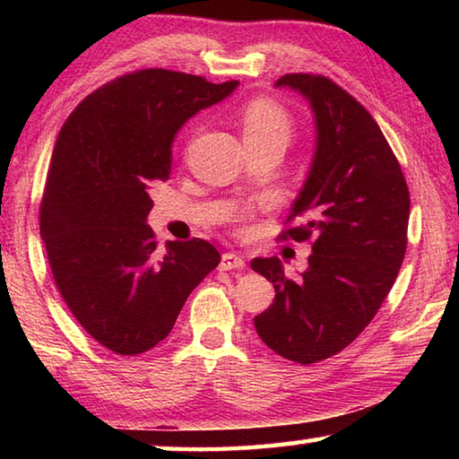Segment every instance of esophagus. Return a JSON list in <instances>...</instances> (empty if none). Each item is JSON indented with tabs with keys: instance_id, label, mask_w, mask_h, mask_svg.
Wrapping results in <instances>:
<instances>
[{
	"instance_id": "obj_1",
	"label": "esophagus",
	"mask_w": 459,
	"mask_h": 459,
	"mask_svg": "<svg viewBox=\"0 0 459 459\" xmlns=\"http://www.w3.org/2000/svg\"><path fill=\"white\" fill-rule=\"evenodd\" d=\"M221 269L222 271H232V269H245V259L237 253H222L221 259Z\"/></svg>"
}]
</instances>
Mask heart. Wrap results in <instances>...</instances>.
<instances>
[{
  "label": "heart",
  "instance_id": "1",
  "mask_svg": "<svg viewBox=\"0 0 459 459\" xmlns=\"http://www.w3.org/2000/svg\"><path fill=\"white\" fill-rule=\"evenodd\" d=\"M293 134L290 113L269 99H257L243 111V137L247 139H279L285 145Z\"/></svg>",
  "mask_w": 459,
  "mask_h": 459
}]
</instances>
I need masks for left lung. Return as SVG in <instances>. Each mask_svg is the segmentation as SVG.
I'll use <instances>...</instances> for the list:
<instances>
[{
  "label": "left lung",
  "mask_w": 459,
  "mask_h": 459,
  "mask_svg": "<svg viewBox=\"0 0 459 459\" xmlns=\"http://www.w3.org/2000/svg\"><path fill=\"white\" fill-rule=\"evenodd\" d=\"M275 87L307 99L316 153L279 238L309 240V267L287 279L277 257L251 267L275 287L255 317L259 338L287 360L314 364L344 351L377 316L407 251L409 188L383 131L352 95L322 74H283Z\"/></svg>",
  "instance_id": "8db88e82"
}]
</instances>
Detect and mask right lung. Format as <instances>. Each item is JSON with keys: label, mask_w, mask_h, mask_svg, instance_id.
<instances>
[{"label": "right lung", "mask_w": 459, "mask_h": 459, "mask_svg": "<svg viewBox=\"0 0 459 459\" xmlns=\"http://www.w3.org/2000/svg\"><path fill=\"white\" fill-rule=\"evenodd\" d=\"M237 87L143 68L84 97L60 129L40 235L65 304L115 354L160 344L194 287L221 263L202 238L168 240L160 255L145 219L153 186L169 178L178 129Z\"/></svg>", "instance_id": "1"}]
</instances>
